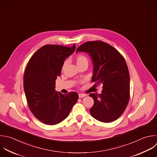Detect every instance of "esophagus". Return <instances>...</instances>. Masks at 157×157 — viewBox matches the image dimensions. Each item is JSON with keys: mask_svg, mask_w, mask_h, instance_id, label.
<instances>
[{"mask_svg": "<svg viewBox=\"0 0 157 157\" xmlns=\"http://www.w3.org/2000/svg\"><path fill=\"white\" fill-rule=\"evenodd\" d=\"M85 96H86V94H82V93H80V94H78V97H79L80 98H83V97H85Z\"/></svg>", "mask_w": 157, "mask_h": 157, "instance_id": "1", "label": "esophagus"}]
</instances>
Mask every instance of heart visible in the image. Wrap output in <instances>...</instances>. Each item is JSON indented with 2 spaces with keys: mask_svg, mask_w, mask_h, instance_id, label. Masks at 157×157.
<instances>
[{
  "mask_svg": "<svg viewBox=\"0 0 157 157\" xmlns=\"http://www.w3.org/2000/svg\"><path fill=\"white\" fill-rule=\"evenodd\" d=\"M88 63V59L87 58L83 55H79L77 56V58H76V63H77V65H79V64H81L82 63ZM65 66V64L63 65V67H64Z\"/></svg>",
  "mask_w": 157,
  "mask_h": 157,
  "instance_id": "heart-1",
  "label": "heart"
}]
</instances>
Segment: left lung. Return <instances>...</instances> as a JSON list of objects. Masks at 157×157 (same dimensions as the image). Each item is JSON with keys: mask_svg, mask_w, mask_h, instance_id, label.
<instances>
[{"mask_svg": "<svg viewBox=\"0 0 157 157\" xmlns=\"http://www.w3.org/2000/svg\"><path fill=\"white\" fill-rule=\"evenodd\" d=\"M76 52H85L90 56L93 66L91 81L103 85L101 94L89 95L94 100L90 109L91 116L104 123L116 120L129 99V74L124 59L115 48L101 41L87 42Z\"/></svg>", "mask_w": 157, "mask_h": 157, "instance_id": "left-lung-1", "label": "left lung"}]
</instances>
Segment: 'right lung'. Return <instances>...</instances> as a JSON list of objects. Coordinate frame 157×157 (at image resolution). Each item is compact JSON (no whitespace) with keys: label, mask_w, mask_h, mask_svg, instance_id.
<instances>
[{"label":"right lung","mask_w":157,"mask_h":157,"mask_svg":"<svg viewBox=\"0 0 157 157\" xmlns=\"http://www.w3.org/2000/svg\"><path fill=\"white\" fill-rule=\"evenodd\" d=\"M57 45L40 48L30 59L24 76L27 102L34 115L46 124L54 125L66 119L78 99L76 92L63 94L55 90L66 58L75 50Z\"/></svg>","instance_id":"add662e5"}]
</instances>
